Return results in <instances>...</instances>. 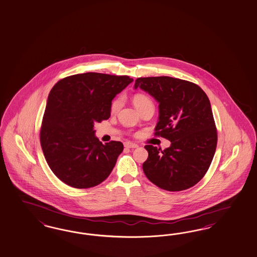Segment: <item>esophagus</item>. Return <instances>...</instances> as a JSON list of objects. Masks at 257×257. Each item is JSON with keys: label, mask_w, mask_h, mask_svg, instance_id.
I'll return each mask as SVG.
<instances>
[{"label": "esophagus", "mask_w": 257, "mask_h": 257, "mask_svg": "<svg viewBox=\"0 0 257 257\" xmlns=\"http://www.w3.org/2000/svg\"><path fill=\"white\" fill-rule=\"evenodd\" d=\"M124 147L129 148V149H135V148H138L139 145H138V144H135V143H132V142H125V143H124Z\"/></svg>", "instance_id": "1"}]
</instances>
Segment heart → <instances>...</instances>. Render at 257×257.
I'll use <instances>...</instances> for the list:
<instances>
[{
	"mask_svg": "<svg viewBox=\"0 0 257 257\" xmlns=\"http://www.w3.org/2000/svg\"><path fill=\"white\" fill-rule=\"evenodd\" d=\"M121 102H122V98L120 97H116L115 100L112 102L111 104V111L114 113L116 112L119 107L121 105ZM134 105L137 107L139 110L142 109L143 107L146 106V105H149V104H153L152 100H151L150 97L144 94H137L135 95L133 97Z\"/></svg>",
	"mask_w": 257,
	"mask_h": 257,
	"instance_id": "heart-1",
	"label": "heart"
}]
</instances>
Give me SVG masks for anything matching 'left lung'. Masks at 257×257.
<instances>
[{"mask_svg": "<svg viewBox=\"0 0 257 257\" xmlns=\"http://www.w3.org/2000/svg\"><path fill=\"white\" fill-rule=\"evenodd\" d=\"M138 87L160 103L155 135L171 142L163 151L145 146L149 154L142 164L145 176L171 192L195 186L210 167L217 143L209 97L195 83L166 76L139 78Z\"/></svg>", "mask_w": 257, "mask_h": 257, "instance_id": "1", "label": "left lung"}]
</instances>
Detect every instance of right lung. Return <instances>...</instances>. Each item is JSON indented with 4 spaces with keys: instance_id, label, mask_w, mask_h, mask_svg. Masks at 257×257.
<instances>
[{
    "instance_id": "1",
    "label": "right lung",
    "mask_w": 257,
    "mask_h": 257,
    "mask_svg": "<svg viewBox=\"0 0 257 257\" xmlns=\"http://www.w3.org/2000/svg\"><path fill=\"white\" fill-rule=\"evenodd\" d=\"M132 81L128 76L89 72L66 77L51 89L40 140L48 166L63 183L86 189L109 177L123 144L103 145L94 124L110 117L113 98Z\"/></svg>"
}]
</instances>
